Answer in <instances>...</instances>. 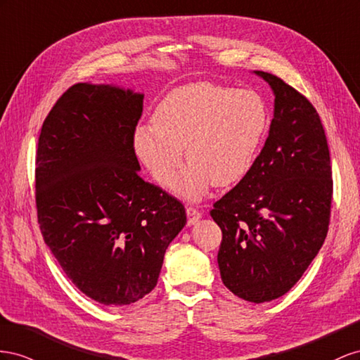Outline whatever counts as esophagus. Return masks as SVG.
<instances>
[{
    "mask_svg": "<svg viewBox=\"0 0 360 360\" xmlns=\"http://www.w3.org/2000/svg\"><path fill=\"white\" fill-rule=\"evenodd\" d=\"M187 217H188V224H194L196 221H199V219L202 217V214L198 208L187 207Z\"/></svg>",
    "mask_w": 360,
    "mask_h": 360,
    "instance_id": "34e87169",
    "label": "esophagus"
}]
</instances>
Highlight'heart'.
Masks as SVG:
<instances>
[{
    "mask_svg": "<svg viewBox=\"0 0 360 360\" xmlns=\"http://www.w3.org/2000/svg\"><path fill=\"white\" fill-rule=\"evenodd\" d=\"M269 112L259 95L211 83L173 90L153 115V125L134 132L140 161L162 187H170L182 164L190 161L174 182V190L198 199L211 184L231 187L243 181L258 155Z\"/></svg>",
    "mask_w": 360,
    "mask_h": 360,
    "instance_id": "1",
    "label": "heart"
}]
</instances>
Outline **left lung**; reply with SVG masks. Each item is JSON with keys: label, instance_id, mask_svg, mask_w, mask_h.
I'll use <instances>...</instances> for the list:
<instances>
[{"label": "left lung", "instance_id": "1", "mask_svg": "<svg viewBox=\"0 0 360 360\" xmlns=\"http://www.w3.org/2000/svg\"><path fill=\"white\" fill-rule=\"evenodd\" d=\"M274 94L269 137L243 181L214 203L223 238L221 281L240 299L271 302L299 282L328 231L333 179L327 139L314 105L269 72Z\"/></svg>", "mask_w": 360, "mask_h": 360}]
</instances>
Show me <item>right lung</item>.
Instances as JSON below:
<instances>
[{"mask_svg":"<svg viewBox=\"0 0 360 360\" xmlns=\"http://www.w3.org/2000/svg\"><path fill=\"white\" fill-rule=\"evenodd\" d=\"M143 98L78 83L51 108L37 143L40 232L72 283L105 306L155 288L164 253L187 223L178 199L139 176Z\"/></svg>","mask_w":360,"mask_h":360,"instance_id":"obj_1","label":"right lung"}]
</instances>
